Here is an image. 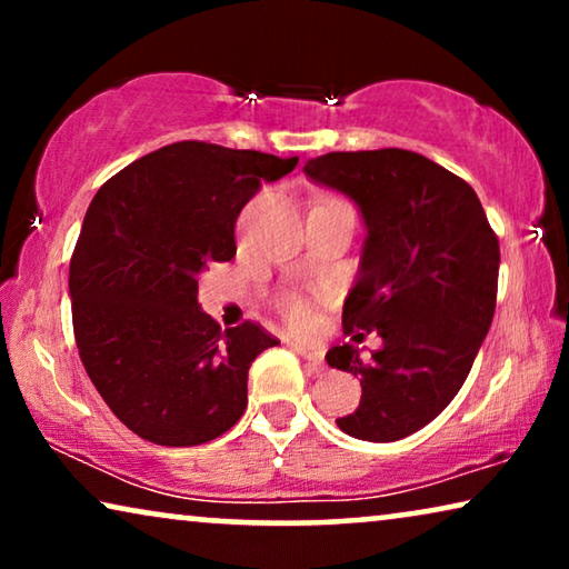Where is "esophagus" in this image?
Returning <instances> with one entry per match:
<instances>
[{
    "mask_svg": "<svg viewBox=\"0 0 569 569\" xmlns=\"http://www.w3.org/2000/svg\"><path fill=\"white\" fill-rule=\"evenodd\" d=\"M295 352H298L302 360L308 362V368L316 372H323L326 370V362H323V355L321 352H316V349H310V347H306V345H295Z\"/></svg>",
    "mask_w": 569,
    "mask_h": 569,
    "instance_id": "esophagus-1",
    "label": "esophagus"
}]
</instances>
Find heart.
<instances>
[{"mask_svg":"<svg viewBox=\"0 0 569 569\" xmlns=\"http://www.w3.org/2000/svg\"><path fill=\"white\" fill-rule=\"evenodd\" d=\"M282 310L287 321H290L295 329H308V326L313 323V308H310V302L306 298H300V295H284Z\"/></svg>","mask_w":569,"mask_h":569,"instance_id":"obj_1","label":"heart"}]
</instances>
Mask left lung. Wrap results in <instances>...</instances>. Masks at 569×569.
<instances>
[{"instance_id":"left-lung-1","label":"left lung","mask_w":569,"mask_h":569,"mask_svg":"<svg viewBox=\"0 0 569 569\" xmlns=\"http://www.w3.org/2000/svg\"><path fill=\"white\" fill-rule=\"evenodd\" d=\"M302 170L360 207L368 240L341 326L355 341L383 339L368 355L326 352L362 386L360 407L337 425L360 440H401L461 391L495 316L500 243L471 186L425 154L329 152Z\"/></svg>"}]
</instances>
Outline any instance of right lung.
I'll list each match as a JSON object with an SVG mask.
<instances>
[{"label": "right lung", "instance_id": "right-lung-1", "mask_svg": "<svg viewBox=\"0 0 569 569\" xmlns=\"http://www.w3.org/2000/svg\"><path fill=\"white\" fill-rule=\"evenodd\" d=\"M295 166L186 139L90 201L69 261L74 339L92 386L139 438L201 446L243 417L248 368L279 341L253 321L220 329L199 308V274L236 256L240 209Z\"/></svg>", "mask_w": 569, "mask_h": 569}]
</instances>
